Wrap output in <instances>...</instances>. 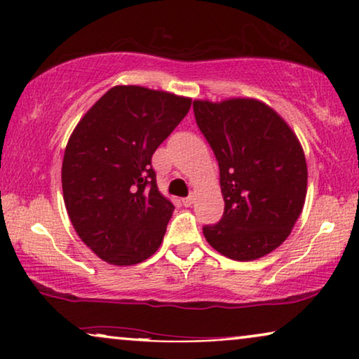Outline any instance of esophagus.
Instances as JSON below:
<instances>
[{
    "label": "esophagus",
    "mask_w": 359,
    "mask_h": 359,
    "mask_svg": "<svg viewBox=\"0 0 359 359\" xmlns=\"http://www.w3.org/2000/svg\"><path fill=\"white\" fill-rule=\"evenodd\" d=\"M181 203H183V205H186V208H189V205L194 203V194H189L188 198H183L181 199Z\"/></svg>",
    "instance_id": "34e87169"
}]
</instances>
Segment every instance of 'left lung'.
Wrapping results in <instances>:
<instances>
[{
  "mask_svg": "<svg viewBox=\"0 0 359 359\" xmlns=\"http://www.w3.org/2000/svg\"><path fill=\"white\" fill-rule=\"evenodd\" d=\"M220 170L224 215L203 232L224 257L250 262L279 247L302 212L307 165L289 126L257 100L194 101Z\"/></svg>",
  "mask_w": 359,
  "mask_h": 359,
  "instance_id": "1",
  "label": "left lung"
}]
</instances>
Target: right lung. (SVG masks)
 I'll return each mask as SVG.
<instances>
[{"label": "right lung", "mask_w": 359, "mask_h": 359, "mask_svg": "<svg viewBox=\"0 0 359 359\" xmlns=\"http://www.w3.org/2000/svg\"><path fill=\"white\" fill-rule=\"evenodd\" d=\"M189 107V97L114 86L73 130L63 201L78 237L104 262L137 264L161 245L175 205L156 188L151 156Z\"/></svg>", "instance_id": "1"}]
</instances>
